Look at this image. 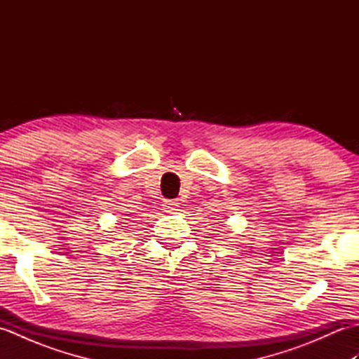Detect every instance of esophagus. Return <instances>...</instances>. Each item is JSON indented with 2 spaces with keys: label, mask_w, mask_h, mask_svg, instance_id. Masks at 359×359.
I'll list each match as a JSON object with an SVG mask.
<instances>
[{
  "label": "esophagus",
  "mask_w": 359,
  "mask_h": 359,
  "mask_svg": "<svg viewBox=\"0 0 359 359\" xmlns=\"http://www.w3.org/2000/svg\"><path fill=\"white\" fill-rule=\"evenodd\" d=\"M179 207H180L179 201H165V202H163V210H165L166 212H174V211H177V210H179Z\"/></svg>",
  "instance_id": "1"
}]
</instances>
